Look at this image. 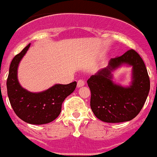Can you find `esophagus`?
<instances>
[{
	"mask_svg": "<svg viewBox=\"0 0 157 157\" xmlns=\"http://www.w3.org/2000/svg\"><path fill=\"white\" fill-rule=\"evenodd\" d=\"M84 85H85V81H84V80H83V79H78V82H77L78 87L83 86Z\"/></svg>",
	"mask_w": 157,
	"mask_h": 157,
	"instance_id": "1",
	"label": "esophagus"
}]
</instances>
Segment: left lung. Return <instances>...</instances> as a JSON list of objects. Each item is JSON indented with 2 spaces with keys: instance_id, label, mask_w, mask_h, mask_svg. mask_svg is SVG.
<instances>
[{
  "instance_id": "left-lung-1",
  "label": "left lung",
  "mask_w": 157,
  "mask_h": 157,
  "mask_svg": "<svg viewBox=\"0 0 157 157\" xmlns=\"http://www.w3.org/2000/svg\"><path fill=\"white\" fill-rule=\"evenodd\" d=\"M123 63L133 67V82L124 88L110 80V71ZM91 92L90 107L94 114L106 123H122L133 120L141 110L150 89V80L143 59L134 49L112 58L109 66L88 80Z\"/></svg>"
}]
</instances>
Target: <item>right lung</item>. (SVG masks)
<instances>
[{
	"mask_svg": "<svg viewBox=\"0 0 157 157\" xmlns=\"http://www.w3.org/2000/svg\"><path fill=\"white\" fill-rule=\"evenodd\" d=\"M30 45L29 44L25 47L11 62L7 79V91L16 116L27 123L41 125L50 123L58 117L63 101L73 93L77 82H73L67 85L56 84L37 94L28 92L22 88L17 79L18 65Z\"/></svg>",
	"mask_w": 157,
	"mask_h": 157,
	"instance_id": "1",
	"label": "right lung"
}]
</instances>
